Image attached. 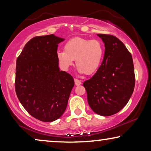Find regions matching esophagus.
<instances>
[{"mask_svg":"<svg viewBox=\"0 0 151 151\" xmlns=\"http://www.w3.org/2000/svg\"><path fill=\"white\" fill-rule=\"evenodd\" d=\"M74 82H75V84L76 86H78V85H80L81 84V81H80V80L77 79V78H74Z\"/></svg>","mask_w":151,"mask_h":151,"instance_id":"1","label":"esophagus"}]
</instances>
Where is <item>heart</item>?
Here are the masks:
<instances>
[{
  "label": "heart",
  "mask_w": 151,
  "mask_h": 151,
  "mask_svg": "<svg viewBox=\"0 0 151 151\" xmlns=\"http://www.w3.org/2000/svg\"><path fill=\"white\" fill-rule=\"evenodd\" d=\"M104 53V46L100 40L76 37L65 43L64 51H58L57 59L65 71L69 69L75 60L79 73L92 75L100 68Z\"/></svg>",
  "instance_id": "obj_1"
}]
</instances>
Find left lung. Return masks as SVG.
<instances>
[{
    "label": "left lung",
    "mask_w": 151,
    "mask_h": 151,
    "mask_svg": "<svg viewBox=\"0 0 151 151\" xmlns=\"http://www.w3.org/2000/svg\"><path fill=\"white\" fill-rule=\"evenodd\" d=\"M104 42V58L100 68L84 82L88 103L103 116L115 114L129 102L135 87L133 58L124 43L110 34H98Z\"/></svg>",
    "instance_id": "left-lung-1"
}]
</instances>
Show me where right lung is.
<instances>
[{
    "mask_svg": "<svg viewBox=\"0 0 151 151\" xmlns=\"http://www.w3.org/2000/svg\"><path fill=\"white\" fill-rule=\"evenodd\" d=\"M63 40L53 34L34 37L16 60L18 100L32 116L42 122H53L62 116L74 86L73 77L58 67V46Z\"/></svg>",
    "mask_w": 151,
    "mask_h": 151,
    "instance_id": "obj_1",
    "label": "right lung"
}]
</instances>
